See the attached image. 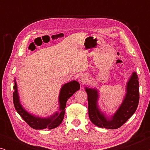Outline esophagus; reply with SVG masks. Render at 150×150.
<instances>
[{"mask_svg": "<svg viewBox=\"0 0 150 150\" xmlns=\"http://www.w3.org/2000/svg\"><path fill=\"white\" fill-rule=\"evenodd\" d=\"M79 81L81 82L82 85H84V84L87 83V81H88V77L87 76H86L85 74H83L81 75V76H80V79H79Z\"/></svg>", "mask_w": 150, "mask_h": 150, "instance_id": "esophagus-1", "label": "esophagus"}]
</instances>
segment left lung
<instances>
[{"label":"left lung","instance_id":"obj_1","mask_svg":"<svg viewBox=\"0 0 150 150\" xmlns=\"http://www.w3.org/2000/svg\"><path fill=\"white\" fill-rule=\"evenodd\" d=\"M136 71L128 80L126 93L117 110L112 115L108 116L98 106L99 92L96 88L85 87L87 93L88 112L91 122L96 126L106 129H117L125 124L136 111L139 101V85Z\"/></svg>","mask_w":150,"mask_h":150}]
</instances>
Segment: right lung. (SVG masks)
<instances>
[{
  "label": "right lung",
  "mask_w": 150,
  "mask_h": 150,
  "mask_svg": "<svg viewBox=\"0 0 150 150\" xmlns=\"http://www.w3.org/2000/svg\"><path fill=\"white\" fill-rule=\"evenodd\" d=\"M14 91L13 93V104L16 111L21 116V117L29 125V126L35 130H43L48 128L49 130L58 127L63 122L65 115V108L66 102L73 94L80 89V84L76 81H72L64 84L62 85L59 95V110L55 112L54 114L46 117L37 116L26 110L22 104L20 99L18 93L17 83L16 79H14Z\"/></svg>",
  "instance_id": "add662e5"
}]
</instances>
